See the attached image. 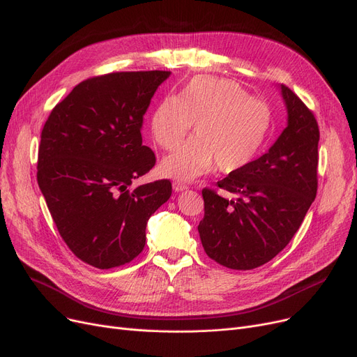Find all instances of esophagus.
<instances>
[{
	"mask_svg": "<svg viewBox=\"0 0 357 357\" xmlns=\"http://www.w3.org/2000/svg\"><path fill=\"white\" fill-rule=\"evenodd\" d=\"M187 188H188L187 185H185V183H183V182H181V181H175V182H174V190H175V191H178V192L185 191Z\"/></svg>",
	"mask_w": 357,
	"mask_h": 357,
	"instance_id": "esophagus-1",
	"label": "esophagus"
}]
</instances>
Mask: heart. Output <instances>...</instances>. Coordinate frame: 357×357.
<instances>
[{
    "instance_id": "heart-1",
    "label": "heart",
    "mask_w": 357,
    "mask_h": 357,
    "mask_svg": "<svg viewBox=\"0 0 357 357\" xmlns=\"http://www.w3.org/2000/svg\"><path fill=\"white\" fill-rule=\"evenodd\" d=\"M194 135L163 159L162 174L178 181H192L217 167L234 174L250 165L264 146L271 126L267 103L252 99L242 86L199 75L156 106L151 135L163 150H175L187 134Z\"/></svg>"
}]
</instances>
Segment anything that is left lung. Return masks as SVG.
Listing matches in <instances>:
<instances>
[{"label": "left lung", "mask_w": 357, "mask_h": 357, "mask_svg": "<svg viewBox=\"0 0 357 357\" xmlns=\"http://www.w3.org/2000/svg\"><path fill=\"white\" fill-rule=\"evenodd\" d=\"M282 93L289 123L274 146L217 188H203L201 243L213 261L231 270L261 267L283 251L317 197V118L287 86Z\"/></svg>", "instance_id": "8db88e82"}]
</instances>
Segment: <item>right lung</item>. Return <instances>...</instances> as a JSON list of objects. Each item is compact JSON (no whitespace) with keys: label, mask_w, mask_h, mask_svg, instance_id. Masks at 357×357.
Segmentation results:
<instances>
[{"label":"right lung","mask_w":357,"mask_h":357,"mask_svg":"<svg viewBox=\"0 0 357 357\" xmlns=\"http://www.w3.org/2000/svg\"><path fill=\"white\" fill-rule=\"evenodd\" d=\"M170 71H121L77 84L46 119L38 183L71 252L100 270L128 264L146 245L150 215L172 194L159 179L130 190L156 165L142 126Z\"/></svg>","instance_id":"add662e5"}]
</instances>
